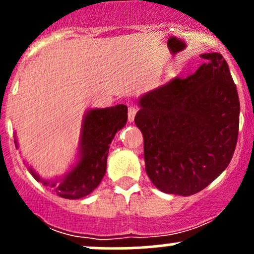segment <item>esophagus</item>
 <instances>
[{
    "label": "esophagus",
    "mask_w": 254,
    "mask_h": 254,
    "mask_svg": "<svg viewBox=\"0 0 254 254\" xmlns=\"http://www.w3.org/2000/svg\"><path fill=\"white\" fill-rule=\"evenodd\" d=\"M135 115H136V108L135 107H129V109H127V119H129L130 123L134 122L135 119Z\"/></svg>",
    "instance_id": "esophagus-1"
}]
</instances>
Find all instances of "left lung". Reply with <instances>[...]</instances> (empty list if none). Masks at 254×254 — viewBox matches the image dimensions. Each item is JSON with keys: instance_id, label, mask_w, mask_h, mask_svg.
I'll return each mask as SVG.
<instances>
[{"instance_id": "obj_1", "label": "left lung", "mask_w": 254, "mask_h": 254, "mask_svg": "<svg viewBox=\"0 0 254 254\" xmlns=\"http://www.w3.org/2000/svg\"><path fill=\"white\" fill-rule=\"evenodd\" d=\"M200 56L204 64L193 75L170 79L137 102L146 173L163 193L203 190L236 148L240 101L229 65L219 53Z\"/></svg>"}]
</instances>
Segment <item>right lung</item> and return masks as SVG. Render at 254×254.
Masks as SVG:
<instances>
[{
	"label": "right lung",
	"instance_id": "right-lung-1",
	"mask_svg": "<svg viewBox=\"0 0 254 254\" xmlns=\"http://www.w3.org/2000/svg\"><path fill=\"white\" fill-rule=\"evenodd\" d=\"M127 120V107L124 104L88 109L82 119L77 160L70 170L54 179H43L32 167L28 170L38 182L55 189L61 198L79 199L88 195L106 175L109 146L115 134L125 127ZM14 143L18 148L16 135Z\"/></svg>",
	"mask_w": 254,
	"mask_h": 254
}]
</instances>
